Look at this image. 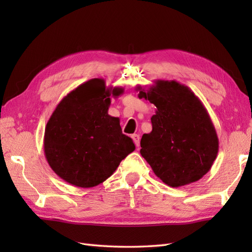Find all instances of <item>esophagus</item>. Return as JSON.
I'll return each instance as SVG.
<instances>
[{
  "mask_svg": "<svg viewBox=\"0 0 252 252\" xmlns=\"http://www.w3.org/2000/svg\"><path fill=\"white\" fill-rule=\"evenodd\" d=\"M131 137H132V140L134 141L136 147H140V136H138L137 134H132Z\"/></svg>",
  "mask_w": 252,
  "mask_h": 252,
  "instance_id": "34e87169",
  "label": "esophagus"
}]
</instances>
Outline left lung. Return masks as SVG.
<instances>
[{
    "label": "left lung",
    "mask_w": 252,
    "mask_h": 252,
    "mask_svg": "<svg viewBox=\"0 0 252 252\" xmlns=\"http://www.w3.org/2000/svg\"><path fill=\"white\" fill-rule=\"evenodd\" d=\"M138 98L156 106L153 130L141 140V155L154 173L171 187L189 185L211 169L219 152L216 127L201 100L175 80L136 85Z\"/></svg>",
    "instance_id": "8db88e82"
}]
</instances>
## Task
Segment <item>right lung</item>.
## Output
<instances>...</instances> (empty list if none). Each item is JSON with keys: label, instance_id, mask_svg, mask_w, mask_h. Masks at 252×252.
Wrapping results in <instances>:
<instances>
[{"label": "right lung", "instance_id": "right-lung-1", "mask_svg": "<svg viewBox=\"0 0 252 252\" xmlns=\"http://www.w3.org/2000/svg\"><path fill=\"white\" fill-rule=\"evenodd\" d=\"M125 90L91 79L63 97L44 132V155L52 170L67 183L94 187L114 174L121 160L135 149L122 134L120 120L108 115L111 97Z\"/></svg>", "mask_w": 252, "mask_h": 252}]
</instances>
